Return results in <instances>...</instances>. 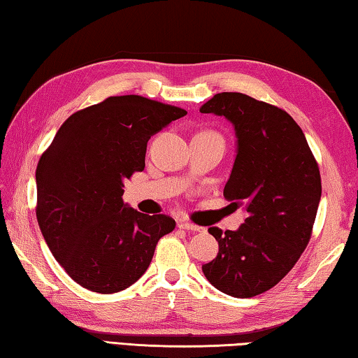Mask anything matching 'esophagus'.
Wrapping results in <instances>:
<instances>
[{"mask_svg": "<svg viewBox=\"0 0 358 358\" xmlns=\"http://www.w3.org/2000/svg\"><path fill=\"white\" fill-rule=\"evenodd\" d=\"M178 227L185 229V230H191V232H202V230H203V227L197 226V224H192L189 221H180Z\"/></svg>", "mask_w": 358, "mask_h": 358, "instance_id": "esophagus-1", "label": "esophagus"}]
</instances>
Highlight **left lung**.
<instances>
[{"label":"left lung","mask_w":358,"mask_h":358,"mask_svg":"<svg viewBox=\"0 0 358 358\" xmlns=\"http://www.w3.org/2000/svg\"><path fill=\"white\" fill-rule=\"evenodd\" d=\"M201 112L234 124L237 156L224 197L248 211L238 230L208 229L220 252L202 271L221 292L250 299L276 286L310 243L322 192L319 166L301 128L280 107L217 93Z\"/></svg>","instance_id":"obj_1"}]
</instances>
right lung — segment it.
Listing matches in <instances>:
<instances>
[{
    "label": "right lung",
    "instance_id": "1",
    "mask_svg": "<svg viewBox=\"0 0 358 358\" xmlns=\"http://www.w3.org/2000/svg\"><path fill=\"white\" fill-rule=\"evenodd\" d=\"M186 110L143 96H110L64 121L36 169V216L53 257L98 294L120 292L150 266L175 221L123 202L124 180L145 169L151 136Z\"/></svg>",
    "mask_w": 358,
    "mask_h": 358
}]
</instances>
